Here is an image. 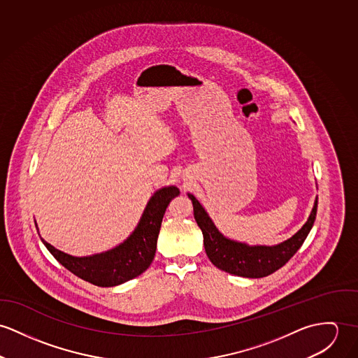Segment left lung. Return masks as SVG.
<instances>
[{
	"label": "left lung",
	"mask_w": 358,
	"mask_h": 358,
	"mask_svg": "<svg viewBox=\"0 0 358 358\" xmlns=\"http://www.w3.org/2000/svg\"><path fill=\"white\" fill-rule=\"evenodd\" d=\"M188 196L194 204V215L199 228L201 229L204 250L208 259L218 269L241 278H265L284 266L301 248L305 238H308L317 214L318 199H316L308 222L292 238L272 247H250L247 244L224 238L199 203L198 199L191 194H188Z\"/></svg>",
	"instance_id": "8db88e82"
}]
</instances>
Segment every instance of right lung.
<instances>
[{
  "label": "right lung",
  "instance_id": "obj_1",
  "mask_svg": "<svg viewBox=\"0 0 358 358\" xmlns=\"http://www.w3.org/2000/svg\"><path fill=\"white\" fill-rule=\"evenodd\" d=\"M178 195L180 189L177 187H166L157 191L150 199L130 238L118 247L101 254L73 257L55 248L43 238L41 240L50 254L76 276L99 287H114L140 276L148 269L155 257L164 211L171 199Z\"/></svg>",
  "mask_w": 358,
  "mask_h": 358
}]
</instances>
